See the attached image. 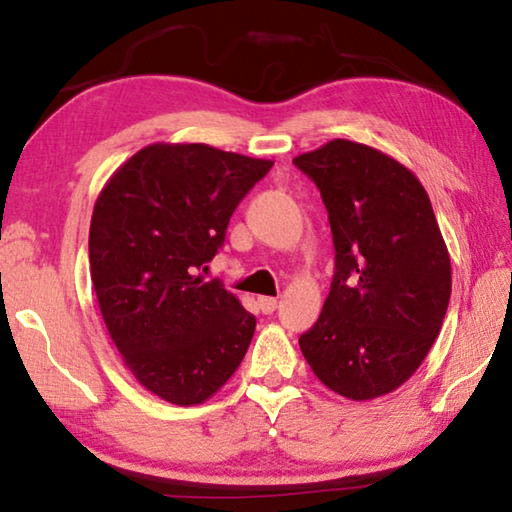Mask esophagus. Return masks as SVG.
Masks as SVG:
<instances>
[{"mask_svg":"<svg viewBox=\"0 0 512 512\" xmlns=\"http://www.w3.org/2000/svg\"><path fill=\"white\" fill-rule=\"evenodd\" d=\"M257 306L264 315H270L277 308V297H257Z\"/></svg>","mask_w":512,"mask_h":512,"instance_id":"1","label":"esophagus"}]
</instances>
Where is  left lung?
I'll return each mask as SVG.
<instances>
[{"label": "left lung", "mask_w": 512, "mask_h": 512, "mask_svg": "<svg viewBox=\"0 0 512 512\" xmlns=\"http://www.w3.org/2000/svg\"><path fill=\"white\" fill-rule=\"evenodd\" d=\"M293 164L322 193L335 242L330 293L299 348L337 395L393 393L433 348L450 299V255L428 193L413 170L350 139Z\"/></svg>", "instance_id": "1"}]
</instances>
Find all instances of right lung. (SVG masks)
I'll return each mask as SVG.
<instances>
[{"instance_id": "add662e5", "label": "right lung", "mask_w": 512, "mask_h": 512, "mask_svg": "<svg viewBox=\"0 0 512 512\" xmlns=\"http://www.w3.org/2000/svg\"><path fill=\"white\" fill-rule=\"evenodd\" d=\"M270 166L208 144L157 142L97 197L88 235L97 304L124 366L164 402L204 404L242 364L255 317L197 270Z\"/></svg>"}]
</instances>
